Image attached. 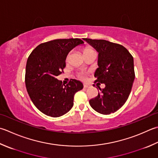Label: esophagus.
I'll use <instances>...</instances> for the list:
<instances>
[{
    "instance_id": "1",
    "label": "esophagus",
    "mask_w": 158,
    "mask_h": 158,
    "mask_svg": "<svg viewBox=\"0 0 158 158\" xmlns=\"http://www.w3.org/2000/svg\"><path fill=\"white\" fill-rule=\"evenodd\" d=\"M89 86V84H88V83H84V84H83V87H84L85 88H88Z\"/></svg>"
}]
</instances>
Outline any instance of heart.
<instances>
[{"instance_id":"1","label":"heart","mask_w":158,"mask_h":158,"mask_svg":"<svg viewBox=\"0 0 158 158\" xmlns=\"http://www.w3.org/2000/svg\"><path fill=\"white\" fill-rule=\"evenodd\" d=\"M94 52V51L90 47H85L84 49H83V55H86V54L90 53V52ZM69 57H70V55L69 54V55H68V56H67V60H69ZM81 77H82V78H84V76L81 75Z\"/></svg>"}]
</instances>
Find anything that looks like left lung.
I'll return each instance as SVG.
<instances>
[{
  "label": "left lung",
  "instance_id": "obj_1",
  "mask_svg": "<svg viewBox=\"0 0 158 158\" xmlns=\"http://www.w3.org/2000/svg\"><path fill=\"white\" fill-rule=\"evenodd\" d=\"M98 52L95 82L105 83L98 96L89 100L97 112L107 115L119 110L127 100L135 79L134 58L124 46L105 40L83 38Z\"/></svg>",
  "mask_w": 158,
  "mask_h": 158
}]
</instances>
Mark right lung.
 <instances>
[{"label": "right lung", "instance_id": "right-lung-1", "mask_svg": "<svg viewBox=\"0 0 158 158\" xmlns=\"http://www.w3.org/2000/svg\"><path fill=\"white\" fill-rule=\"evenodd\" d=\"M83 43L79 38L51 40L38 45L28 57L27 90L35 106L46 115L60 117L69 112L75 94L83 89L78 80L71 79L65 85L56 77L63 72L69 52Z\"/></svg>", "mask_w": 158, "mask_h": 158}]
</instances>
